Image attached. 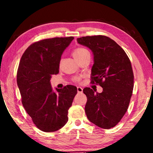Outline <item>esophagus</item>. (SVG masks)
I'll return each instance as SVG.
<instances>
[{
	"mask_svg": "<svg viewBox=\"0 0 153 153\" xmlns=\"http://www.w3.org/2000/svg\"><path fill=\"white\" fill-rule=\"evenodd\" d=\"M77 92H78V93H82V92H83V89H82V88H81V87H77Z\"/></svg>",
	"mask_w": 153,
	"mask_h": 153,
	"instance_id": "34e87169",
	"label": "esophagus"
}]
</instances>
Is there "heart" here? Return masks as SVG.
I'll return each instance as SVG.
<instances>
[{
    "label": "heart",
    "instance_id": "obj_1",
    "mask_svg": "<svg viewBox=\"0 0 153 153\" xmlns=\"http://www.w3.org/2000/svg\"><path fill=\"white\" fill-rule=\"evenodd\" d=\"M72 55H73L75 59L78 61L80 59L85 57V56L90 55V53L86 48L83 47H78L72 52ZM74 81L75 82H79L80 81V77H75L74 78Z\"/></svg>",
    "mask_w": 153,
    "mask_h": 153
}]
</instances>
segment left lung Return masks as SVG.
I'll list each match as a JSON object with an SVG mask.
<instances>
[{
  "instance_id": "obj_1",
  "label": "left lung",
  "mask_w": 153,
  "mask_h": 153,
  "mask_svg": "<svg viewBox=\"0 0 153 153\" xmlns=\"http://www.w3.org/2000/svg\"><path fill=\"white\" fill-rule=\"evenodd\" d=\"M77 41L94 54L91 83L103 89L101 93L94 92L90 88L83 90L87 97V117L101 128H113L125 115L132 95L134 74L130 60L123 49L107 36H84Z\"/></svg>"
}]
</instances>
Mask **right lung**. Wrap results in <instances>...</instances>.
<instances>
[{"mask_svg": "<svg viewBox=\"0 0 153 153\" xmlns=\"http://www.w3.org/2000/svg\"><path fill=\"white\" fill-rule=\"evenodd\" d=\"M73 36L53 38L31 45L21 58L17 83L23 106L33 123L45 132L57 131L68 121L77 88L67 85L53 91L50 79L59 73L61 56Z\"/></svg>", "mask_w": 153, "mask_h": 153, "instance_id": "1", "label": "right lung"}]
</instances>
